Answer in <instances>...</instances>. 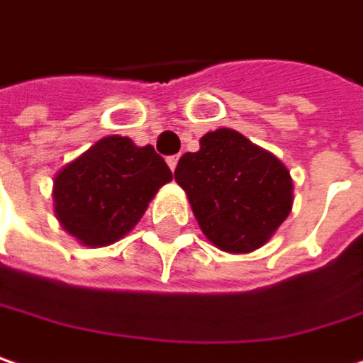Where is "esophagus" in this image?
<instances>
[{"label": "esophagus", "mask_w": 363, "mask_h": 363, "mask_svg": "<svg viewBox=\"0 0 363 363\" xmlns=\"http://www.w3.org/2000/svg\"><path fill=\"white\" fill-rule=\"evenodd\" d=\"M166 162H168L170 170L174 172V168H177V164H179V156H168V158H166Z\"/></svg>", "instance_id": "34e87169"}]
</instances>
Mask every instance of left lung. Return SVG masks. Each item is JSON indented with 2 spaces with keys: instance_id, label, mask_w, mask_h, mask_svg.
<instances>
[{
  "instance_id": "8db88e82",
  "label": "left lung",
  "mask_w": 363,
  "mask_h": 363,
  "mask_svg": "<svg viewBox=\"0 0 363 363\" xmlns=\"http://www.w3.org/2000/svg\"><path fill=\"white\" fill-rule=\"evenodd\" d=\"M182 156L174 179L186 191L203 234L228 252L263 246L291 209L288 168L232 129L201 138Z\"/></svg>"
}]
</instances>
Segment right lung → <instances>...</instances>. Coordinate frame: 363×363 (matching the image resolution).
Returning <instances> with one entry per match:
<instances>
[{
  "instance_id": "right-lung-1",
  "label": "right lung",
  "mask_w": 363,
  "mask_h": 363,
  "mask_svg": "<svg viewBox=\"0 0 363 363\" xmlns=\"http://www.w3.org/2000/svg\"><path fill=\"white\" fill-rule=\"evenodd\" d=\"M172 181L168 164L152 145L111 135L67 164L55 179V213L88 246H106L138 224L162 184Z\"/></svg>"
}]
</instances>
